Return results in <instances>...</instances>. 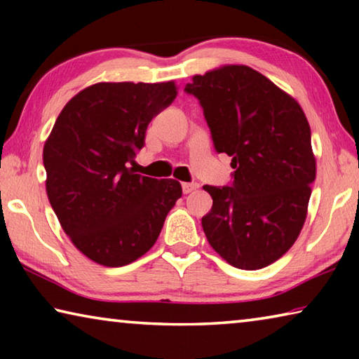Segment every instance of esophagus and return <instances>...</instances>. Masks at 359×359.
Masks as SVG:
<instances>
[{
	"label": "esophagus",
	"mask_w": 359,
	"mask_h": 359,
	"mask_svg": "<svg viewBox=\"0 0 359 359\" xmlns=\"http://www.w3.org/2000/svg\"><path fill=\"white\" fill-rule=\"evenodd\" d=\"M198 187L199 185L196 184V182H191V184H190V182H185V184H182V190H184L185 194H188V193H191V191L196 190Z\"/></svg>",
	"instance_id": "1"
}]
</instances>
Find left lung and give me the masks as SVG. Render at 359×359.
<instances>
[{
	"mask_svg": "<svg viewBox=\"0 0 359 359\" xmlns=\"http://www.w3.org/2000/svg\"><path fill=\"white\" fill-rule=\"evenodd\" d=\"M218 154L233 156V185H204L210 247L231 266L257 271L294 244L307 217L317 163L311 126L293 96L245 65L193 76Z\"/></svg>",
	"mask_w": 359,
	"mask_h": 359,
	"instance_id": "1",
	"label": "left lung"
}]
</instances>
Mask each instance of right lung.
<instances>
[{
  "label": "right lung",
  "mask_w": 359,
  "mask_h": 359,
  "mask_svg": "<svg viewBox=\"0 0 359 359\" xmlns=\"http://www.w3.org/2000/svg\"><path fill=\"white\" fill-rule=\"evenodd\" d=\"M177 96L174 81L100 82L66 102L42 151L48 201L79 252L106 267L147 253L182 196L174 179L135 174L155 115Z\"/></svg>",
  "instance_id": "add662e5"
}]
</instances>
